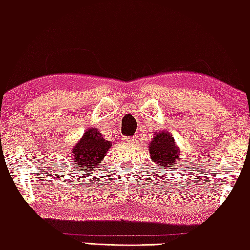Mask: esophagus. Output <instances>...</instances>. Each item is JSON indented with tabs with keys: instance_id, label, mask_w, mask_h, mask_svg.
<instances>
[{
	"instance_id": "obj_1",
	"label": "esophagus",
	"mask_w": 250,
	"mask_h": 250,
	"mask_svg": "<svg viewBox=\"0 0 250 250\" xmlns=\"http://www.w3.org/2000/svg\"><path fill=\"white\" fill-rule=\"evenodd\" d=\"M128 140V143H130V144H137V143H138V136H133V137H130V138L127 139Z\"/></svg>"
}]
</instances>
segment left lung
<instances>
[{"label": "left lung", "instance_id": "8db88e82", "mask_svg": "<svg viewBox=\"0 0 250 250\" xmlns=\"http://www.w3.org/2000/svg\"><path fill=\"white\" fill-rule=\"evenodd\" d=\"M148 152L153 162L161 169H167L177 164L181 148L177 146L175 139L167 131H159L153 133V138L148 143Z\"/></svg>", "mask_w": 250, "mask_h": 250}]
</instances>
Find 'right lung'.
I'll use <instances>...</instances> for the list:
<instances>
[{"mask_svg": "<svg viewBox=\"0 0 250 250\" xmlns=\"http://www.w3.org/2000/svg\"><path fill=\"white\" fill-rule=\"evenodd\" d=\"M111 146L112 143L104 139L97 128H88L79 142L73 145V164L78 165L83 172L93 171L100 164Z\"/></svg>", "mask_w": 250, "mask_h": 250, "instance_id": "obj_1", "label": "right lung"}]
</instances>
